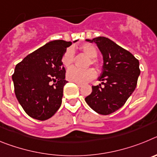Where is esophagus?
<instances>
[{
    "mask_svg": "<svg viewBox=\"0 0 157 157\" xmlns=\"http://www.w3.org/2000/svg\"><path fill=\"white\" fill-rule=\"evenodd\" d=\"M75 84H76V85H77L78 87H82V84H80V83H76V82H75Z\"/></svg>",
    "mask_w": 157,
    "mask_h": 157,
    "instance_id": "obj_1",
    "label": "esophagus"
}]
</instances>
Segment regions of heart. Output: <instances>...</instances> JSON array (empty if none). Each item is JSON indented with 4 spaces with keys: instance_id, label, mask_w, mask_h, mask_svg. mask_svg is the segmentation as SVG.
Instances as JSON below:
<instances>
[{
    "instance_id": "heart-1",
    "label": "heart",
    "mask_w": 157,
    "mask_h": 157,
    "mask_svg": "<svg viewBox=\"0 0 157 157\" xmlns=\"http://www.w3.org/2000/svg\"><path fill=\"white\" fill-rule=\"evenodd\" d=\"M80 50L82 51L84 53L90 58V60H89V63L96 64V59L94 58L98 56V50L97 48L90 44H83L79 47ZM74 50L73 48H69L64 52L63 56V63L65 67L69 68L72 66V63L74 62ZM96 76V71L93 68L81 69L73 67L67 73V78L71 82H74L76 83L83 84L87 82L94 79Z\"/></svg>"
}]
</instances>
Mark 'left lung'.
Returning <instances> with one entry per match:
<instances>
[{"mask_svg": "<svg viewBox=\"0 0 157 157\" xmlns=\"http://www.w3.org/2000/svg\"><path fill=\"white\" fill-rule=\"evenodd\" d=\"M86 41L96 43L103 56V66L92 93L85 98L87 105L101 115L120 109L133 94L140 75L139 61L127 50L105 37Z\"/></svg>", "mask_w": 157, "mask_h": 157, "instance_id": "obj_1", "label": "left lung"}]
</instances>
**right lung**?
Masks as SVG:
<instances>
[{
    "label": "right lung",
    "instance_id": "right-lung-1",
    "mask_svg": "<svg viewBox=\"0 0 157 157\" xmlns=\"http://www.w3.org/2000/svg\"><path fill=\"white\" fill-rule=\"evenodd\" d=\"M77 41H49L16 66L12 75L15 94L30 117L46 120L59 109L67 82L62 59L67 48Z\"/></svg>",
    "mask_w": 157,
    "mask_h": 157
}]
</instances>
